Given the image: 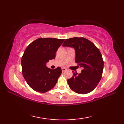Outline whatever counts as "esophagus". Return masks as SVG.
<instances>
[{
	"instance_id": "obj_1",
	"label": "esophagus",
	"mask_w": 124,
	"mask_h": 124,
	"mask_svg": "<svg viewBox=\"0 0 124 124\" xmlns=\"http://www.w3.org/2000/svg\"><path fill=\"white\" fill-rule=\"evenodd\" d=\"M66 70H67L66 68H62V71L63 72H65Z\"/></svg>"
}]
</instances>
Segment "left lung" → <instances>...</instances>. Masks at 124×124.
Listing matches in <instances>:
<instances>
[{
	"instance_id": "left-lung-1",
	"label": "left lung",
	"mask_w": 124,
	"mask_h": 124,
	"mask_svg": "<svg viewBox=\"0 0 124 124\" xmlns=\"http://www.w3.org/2000/svg\"><path fill=\"white\" fill-rule=\"evenodd\" d=\"M62 46L71 47L75 49V62L83 68L79 74L72 71V78L68 79L70 88L80 94H86L93 91L102 78L104 66L103 60L98 48L84 37L67 39Z\"/></svg>"
}]
</instances>
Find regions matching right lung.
I'll return each instance as SVG.
<instances>
[{
    "label": "right lung",
    "mask_w": 124,
    "mask_h": 124,
    "mask_svg": "<svg viewBox=\"0 0 124 124\" xmlns=\"http://www.w3.org/2000/svg\"><path fill=\"white\" fill-rule=\"evenodd\" d=\"M64 39L39 38L29 45L22 57V72L28 85L34 91L45 93L56 85L61 75L60 67L51 69L46 67L54 59L56 52Z\"/></svg>",
    "instance_id": "1"
}]
</instances>
